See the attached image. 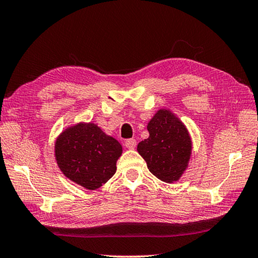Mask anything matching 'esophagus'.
Segmentation results:
<instances>
[{"mask_svg":"<svg viewBox=\"0 0 258 258\" xmlns=\"http://www.w3.org/2000/svg\"><path fill=\"white\" fill-rule=\"evenodd\" d=\"M136 145H137V142H136V139H127L124 142V146L128 149H135Z\"/></svg>","mask_w":258,"mask_h":258,"instance_id":"34e87169","label":"esophagus"}]
</instances>
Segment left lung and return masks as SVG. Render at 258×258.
Returning <instances> with one entry per match:
<instances>
[{"mask_svg":"<svg viewBox=\"0 0 258 258\" xmlns=\"http://www.w3.org/2000/svg\"><path fill=\"white\" fill-rule=\"evenodd\" d=\"M147 129L149 137L138 144V153L155 176L166 183L177 181L191 156L192 144L185 125L163 109L149 121Z\"/></svg>","mask_w":258,"mask_h":258,"instance_id":"obj_1","label":"left lung"}]
</instances>
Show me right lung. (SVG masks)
Segmentation results:
<instances>
[{"mask_svg": "<svg viewBox=\"0 0 258 258\" xmlns=\"http://www.w3.org/2000/svg\"><path fill=\"white\" fill-rule=\"evenodd\" d=\"M122 154L118 140L94 123L67 128L56 140L58 166L66 177L87 189H96L113 176Z\"/></svg>", "mask_w": 258, "mask_h": 258, "instance_id": "obj_1", "label": "right lung"}]
</instances>
